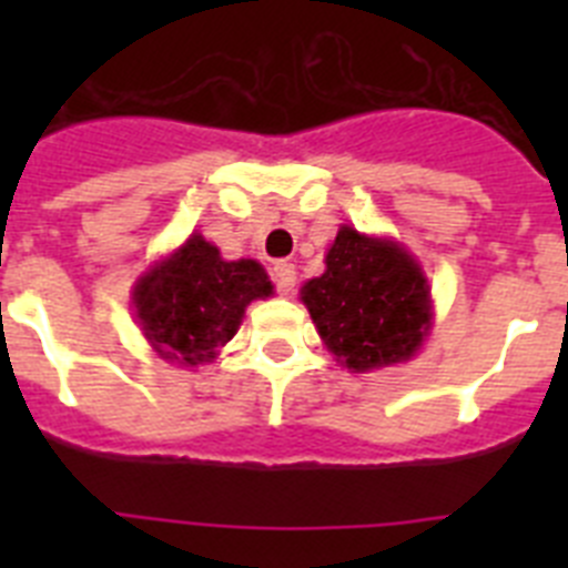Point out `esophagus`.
Instances as JSON below:
<instances>
[{"label": "esophagus", "instance_id": "obj_1", "mask_svg": "<svg viewBox=\"0 0 568 568\" xmlns=\"http://www.w3.org/2000/svg\"><path fill=\"white\" fill-rule=\"evenodd\" d=\"M295 267L293 264H287V261H278L273 267V281H275V290H278L281 295H290L295 287Z\"/></svg>", "mask_w": 568, "mask_h": 568}]
</instances>
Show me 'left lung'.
<instances>
[{
    "instance_id": "obj_1",
    "label": "left lung",
    "mask_w": 568,
    "mask_h": 568,
    "mask_svg": "<svg viewBox=\"0 0 568 568\" xmlns=\"http://www.w3.org/2000/svg\"><path fill=\"white\" fill-rule=\"evenodd\" d=\"M327 270L301 287L310 318L338 364L353 373L404 364L433 327V298L420 264L398 241L341 227Z\"/></svg>"
}]
</instances>
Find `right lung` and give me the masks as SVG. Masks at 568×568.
I'll return each instance as SVG.
<instances>
[{
    "label": "right lung",
    "instance_id": "add662e5",
    "mask_svg": "<svg viewBox=\"0 0 568 568\" xmlns=\"http://www.w3.org/2000/svg\"><path fill=\"white\" fill-rule=\"evenodd\" d=\"M267 295L273 284L258 261H224L215 244L193 233L135 281L133 307L159 358L199 366L239 333L250 301Z\"/></svg>",
    "mask_w": 568,
    "mask_h": 568
}]
</instances>
